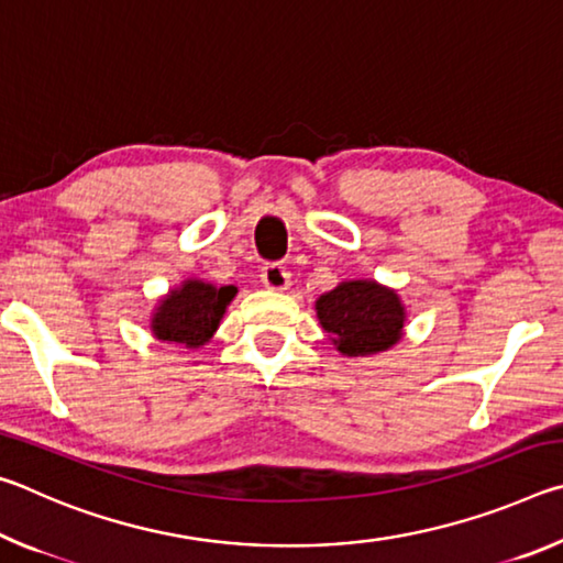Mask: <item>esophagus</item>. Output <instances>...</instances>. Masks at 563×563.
I'll list each match as a JSON object with an SVG mask.
<instances>
[{"label": "esophagus", "mask_w": 563, "mask_h": 563, "mask_svg": "<svg viewBox=\"0 0 563 563\" xmlns=\"http://www.w3.org/2000/svg\"><path fill=\"white\" fill-rule=\"evenodd\" d=\"M261 280L268 290H288L290 285V273L280 263H268L261 271Z\"/></svg>", "instance_id": "esophagus-1"}]
</instances>
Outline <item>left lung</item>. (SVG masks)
I'll list each match as a JSON object with an SVG mask.
<instances>
[{
    "instance_id": "8db88e82",
    "label": "left lung",
    "mask_w": 563,
    "mask_h": 563,
    "mask_svg": "<svg viewBox=\"0 0 563 563\" xmlns=\"http://www.w3.org/2000/svg\"><path fill=\"white\" fill-rule=\"evenodd\" d=\"M318 320L332 345L347 357L385 352L399 342L405 328V305L395 290L375 280H345L320 295Z\"/></svg>"
}]
</instances>
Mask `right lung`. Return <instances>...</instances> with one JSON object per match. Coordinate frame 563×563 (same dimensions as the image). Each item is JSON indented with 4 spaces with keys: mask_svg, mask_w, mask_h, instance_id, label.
<instances>
[{
    "mask_svg": "<svg viewBox=\"0 0 563 563\" xmlns=\"http://www.w3.org/2000/svg\"><path fill=\"white\" fill-rule=\"evenodd\" d=\"M235 285L216 288L213 283L184 280L161 298L151 318V332L161 342L184 347H201L221 325L225 308L235 298Z\"/></svg>",
    "mask_w": 563,
    "mask_h": 563,
    "instance_id": "obj_1",
    "label": "right lung"
}]
</instances>
